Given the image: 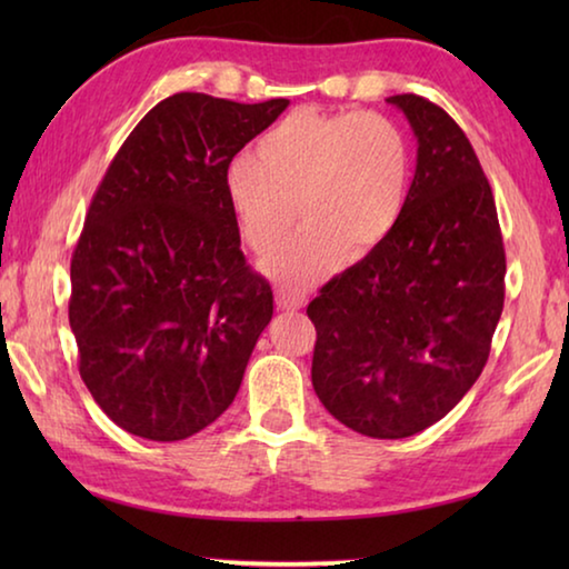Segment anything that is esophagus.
Here are the masks:
<instances>
[{
	"mask_svg": "<svg viewBox=\"0 0 569 569\" xmlns=\"http://www.w3.org/2000/svg\"><path fill=\"white\" fill-rule=\"evenodd\" d=\"M276 303L278 308H283V311H296V308H301L306 303V293L298 291V288L291 286H276Z\"/></svg>",
	"mask_w": 569,
	"mask_h": 569,
	"instance_id": "34e87169",
	"label": "esophagus"
}]
</instances>
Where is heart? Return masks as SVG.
Masks as SVG:
<instances>
[{
	"instance_id": "b5f03b06",
	"label": "heart",
	"mask_w": 569,
	"mask_h": 569,
	"mask_svg": "<svg viewBox=\"0 0 569 569\" xmlns=\"http://www.w3.org/2000/svg\"><path fill=\"white\" fill-rule=\"evenodd\" d=\"M407 138L377 112L296 110L228 168V200L258 253L276 248L298 216L306 228L266 263L303 283L341 258L353 266L387 243L409 198Z\"/></svg>"
}]
</instances>
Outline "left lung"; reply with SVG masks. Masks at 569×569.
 <instances>
[{
    "instance_id": "1",
    "label": "left lung",
    "mask_w": 569,
    "mask_h": 569,
    "mask_svg": "<svg viewBox=\"0 0 569 569\" xmlns=\"http://www.w3.org/2000/svg\"><path fill=\"white\" fill-rule=\"evenodd\" d=\"M417 134V172L387 243L308 303L311 381L331 417L403 439L475 387L505 306V243L465 130L419 94H393Z\"/></svg>"
}]
</instances>
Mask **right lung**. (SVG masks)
Returning a JSON list of instances; mask_svg holds the SVG:
<instances>
[{
    "instance_id": "right-lung-1",
    "label": "right lung",
    "mask_w": 569,
    "mask_h": 569,
    "mask_svg": "<svg viewBox=\"0 0 569 569\" xmlns=\"http://www.w3.org/2000/svg\"><path fill=\"white\" fill-rule=\"evenodd\" d=\"M286 108L172 94L94 190L70 266V326L84 387L134 437L188 439L236 399L273 291L246 263L226 178Z\"/></svg>"
}]
</instances>
